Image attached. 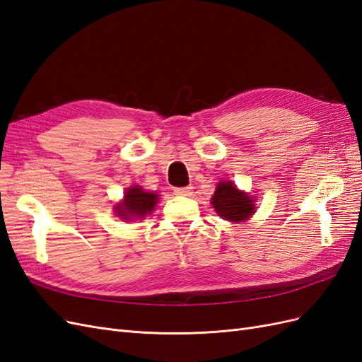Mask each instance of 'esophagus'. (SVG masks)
I'll list each match as a JSON object with an SVG mask.
<instances>
[{
  "label": "esophagus",
  "mask_w": 362,
  "mask_h": 362,
  "mask_svg": "<svg viewBox=\"0 0 362 362\" xmlns=\"http://www.w3.org/2000/svg\"><path fill=\"white\" fill-rule=\"evenodd\" d=\"M192 189L193 187H190V185H187V187H177V189H175V194H178V196H190L192 194Z\"/></svg>",
  "instance_id": "34e87169"
}]
</instances>
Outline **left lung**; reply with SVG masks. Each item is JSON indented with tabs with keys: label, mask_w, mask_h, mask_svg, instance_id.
Segmentation results:
<instances>
[{
	"label": "left lung",
	"mask_w": 362,
	"mask_h": 362,
	"mask_svg": "<svg viewBox=\"0 0 362 362\" xmlns=\"http://www.w3.org/2000/svg\"><path fill=\"white\" fill-rule=\"evenodd\" d=\"M216 213L228 222H245L255 213V199L247 193L238 190L233 181L217 184L211 198Z\"/></svg>",
	"instance_id": "left-lung-1"
}]
</instances>
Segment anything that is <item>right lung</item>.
I'll use <instances>...</instances> for the list:
<instances>
[{"label": "right lung", "instance_id": "obj_1", "mask_svg": "<svg viewBox=\"0 0 362 362\" xmlns=\"http://www.w3.org/2000/svg\"><path fill=\"white\" fill-rule=\"evenodd\" d=\"M157 202V193L145 192L140 185H133V187L127 189L122 202L115 205V213L125 222L134 221V218H145L154 211Z\"/></svg>", "mask_w": 362, "mask_h": 362}]
</instances>
